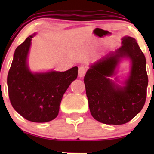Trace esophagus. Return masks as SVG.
<instances>
[{
	"mask_svg": "<svg viewBox=\"0 0 154 154\" xmlns=\"http://www.w3.org/2000/svg\"><path fill=\"white\" fill-rule=\"evenodd\" d=\"M85 72H86V69L85 68L84 66L79 67V69H78V76H79V77H84L85 75Z\"/></svg>",
	"mask_w": 154,
	"mask_h": 154,
	"instance_id": "1",
	"label": "esophagus"
}]
</instances>
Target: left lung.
<instances>
[{"label": "left lung", "mask_w": 154, "mask_h": 154, "mask_svg": "<svg viewBox=\"0 0 154 154\" xmlns=\"http://www.w3.org/2000/svg\"><path fill=\"white\" fill-rule=\"evenodd\" d=\"M122 58L130 59L131 69L121 86L116 78H110ZM84 82L91 114L97 121L119 125L135 117L146 102L148 82L146 57L135 39L123 37L121 47L90 66Z\"/></svg>", "instance_id": "obj_1"}]
</instances>
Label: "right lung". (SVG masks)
<instances>
[{
    "label": "right lung",
    "mask_w": 154,
    "mask_h": 154,
    "mask_svg": "<svg viewBox=\"0 0 154 154\" xmlns=\"http://www.w3.org/2000/svg\"><path fill=\"white\" fill-rule=\"evenodd\" d=\"M35 35L28 37L15 50L7 77L8 96L12 106L24 119L47 122L59 114L63 95L77 79L78 67L65 72H31L27 58Z\"/></svg>",
    "instance_id": "obj_1"
}]
</instances>
